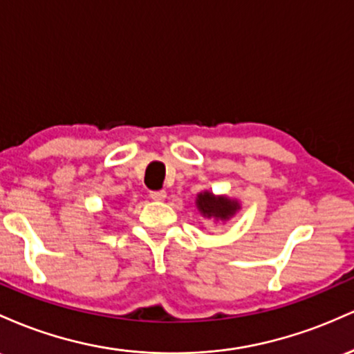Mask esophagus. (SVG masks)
Wrapping results in <instances>:
<instances>
[{
	"label": "esophagus",
	"instance_id": "obj_1",
	"mask_svg": "<svg viewBox=\"0 0 354 354\" xmlns=\"http://www.w3.org/2000/svg\"><path fill=\"white\" fill-rule=\"evenodd\" d=\"M165 197H167L165 190H152V192H150V198H153V201H164Z\"/></svg>",
	"mask_w": 354,
	"mask_h": 354
}]
</instances>
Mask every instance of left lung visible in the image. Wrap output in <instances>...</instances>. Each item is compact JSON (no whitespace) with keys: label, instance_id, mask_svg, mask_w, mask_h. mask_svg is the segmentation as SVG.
I'll use <instances>...</instances> for the list:
<instances>
[{"label":"left lung","instance_id":"obj_1","mask_svg":"<svg viewBox=\"0 0 354 354\" xmlns=\"http://www.w3.org/2000/svg\"><path fill=\"white\" fill-rule=\"evenodd\" d=\"M197 207L202 212V216L225 221L239 209V204L234 201H229V198L225 197L217 198L214 197L212 194L204 192L197 196Z\"/></svg>","mask_w":354,"mask_h":354}]
</instances>
